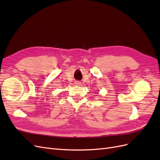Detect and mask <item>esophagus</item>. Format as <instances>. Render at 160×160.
Masks as SVG:
<instances>
[{"label": "esophagus", "mask_w": 160, "mask_h": 160, "mask_svg": "<svg viewBox=\"0 0 160 160\" xmlns=\"http://www.w3.org/2000/svg\"><path fill=\"white\" fill-rule=\"evenodd\" d=\"M75 85H81V82H80V81H76V82H75Z\"/></svg>", "instance_id": "1"}]
</instances>
